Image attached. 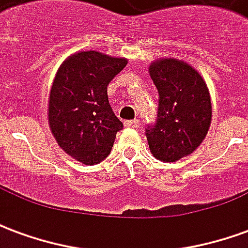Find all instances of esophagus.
Returning <instances> with one entry per match:
<instances>
[{"label": "esophagus", "mask_w": 248, "mask_h": 248, "mask_svg": "<svg viewBox=\"0 0 248 248\" xmlns=\"http://www.w3.org/2000/svg\"><path fill=\"white\" fill-rule=\"evenodd\" d=\"M124 126H126V127H133V129H137V127H140V121H138V119L124 121Z\"/></svg>", "instance_id": "1"}]
</instances>
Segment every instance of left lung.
Masks as SVG:
<instances>
[{"instance_id":"8db88e82","label":"left lung","mask_w":248,"mask_h":248,"mask_svg":"<svg viewBox=\"0 0 248 248\" xmlns=\"http://www.w3.org/2000/svg\"><path fill=\"white\" fill-rule=\"evenodd\" d=\"M158 89V113L145 133L153 155L162 162L179 161L204 140L211 124L207 85L186 62L163 58L150 65Z\"/></svg>"}]
</instances>
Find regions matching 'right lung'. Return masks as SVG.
<instances>
[{
  "label": "right lung",
  "mask_w": 248,
  "mask_h": 248,
  "mask_svg": "<svg viewBox=\"0 0 248 248\" xmlns=\"http://www.w3.org/2000/svg\"><path fill=\"white\" fill-rule=\"evenodd\" d=\"M126 65V58L90 50L70 56L57 71L49 126L61 149L83 165L102 162L124 127L108 103V85Z\"/></svg>",
  "instance_id": "add662e5"
}]
</instances>
